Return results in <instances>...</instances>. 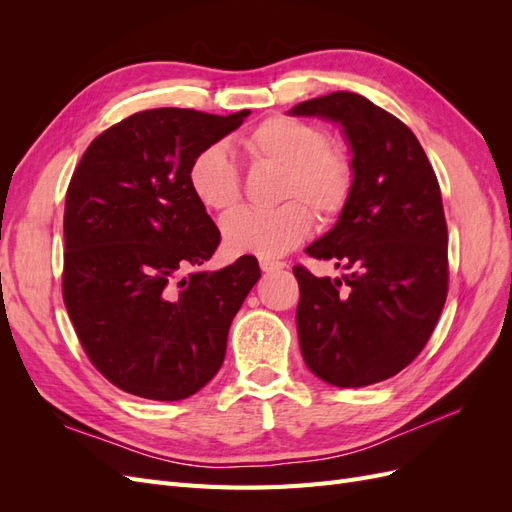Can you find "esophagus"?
I'll list each match as a JSON object with an SVG mask.
<instances>
[{"instance_id": "esophagus-1", "label": "esophagus", "mask_w": 512, "mask_h": 512, "mask_svg": "<svg viewBox=\"0 0 512 512\" xmlns=\"http://www.w3.org/2000/svg\"><path fill=\"white\" fill-rule=\"evenodd\" d=\"M286 265L284 262H280V260H267V258H260V269L265 271V273H273V271H280V269H284Z\"/></svg>"}]
</instances>
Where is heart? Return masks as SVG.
<instances>
[{
    "label": "heart",
    "mask_w": 512,
    "mask_h": 512,
    "mask_svg": "<svg viewBox=\"0 0 512 512\" xmlns=\"http://www.w3.org/2000/svg\"><path fill=\"white\" fill-rule=\"evenodd\" d=\"M254 166H277L275 209H239L222 220L230 254L280 258L301 245L314 228L312 208L322 226H333L346 213L356 188L350 153L331 143L322 123L294 115H271L241 138ZM188 185L207 211L224 213L243 196L237 162L224 145L200 149L188 166ZM287 203L284 204L283 200Z\"/></svg>",
    "instance_id": "1"
}]
</instances>
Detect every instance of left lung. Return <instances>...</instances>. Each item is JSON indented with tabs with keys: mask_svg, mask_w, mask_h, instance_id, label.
<instances>
[{
	"mask_svg": "<svg viewBox=\"0 0 512 512\" xmlns=\"http://www.w3.org/2000/svg\"><path fill=\"white\" fill-rule=\"evenodd\" d=\"M292 115L342 123L356 188L333 230L307 247L346 273L292 267L297 329L312 374L356 389L399 374L436 329L448 292V230L440 183L412 130L352 91L297 104Z\"/></svg>",
	"mask_w": 512,
	"mask_h": 512,
	"instance_id": "obj_1",
	"label": "left lung"
}]
</instances>
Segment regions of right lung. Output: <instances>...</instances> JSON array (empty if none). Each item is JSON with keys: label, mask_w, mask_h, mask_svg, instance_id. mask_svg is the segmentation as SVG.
Here are the masks:
<instances>
[{"label": "right lung", "mask_w": 512, "mask_h": 512, "mask_svg": "<svg viewBox=\"0 0 512 512\" xmlns=\"http://www.w3.org/2000/svg\"><path fill=\"white\" fill-rule=\"evenodd\" d=\"M247 115L173 106L134 113L91 141L70 179L64 303L91 365L130 395L177 401L203 389L258 282L252 256L181 277L220 245L188 166Z\"/></svg>", "instance_id": "obj_1"}]
</instances>
